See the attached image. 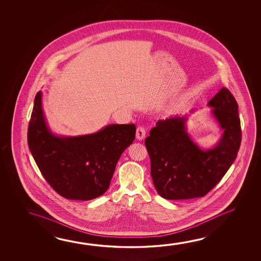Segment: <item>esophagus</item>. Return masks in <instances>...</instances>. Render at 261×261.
Instances as JSON below:
<instances>
[{
    "label": "esophagus",
    "mask_w": 261,
    "mask_h": 261,
    "mask_svg": "<svg viewBox=\"0 0 261 261\" xmlns=\"http://www.w3.org/2000/svg\"><path fill=\"white\" fill-rule=\"evenodd\" d=\"M136 137H137V140H139V141L144 140L145 137V129L144 128V127H142V126H139V127L137 129Z\"/></svg>",
    "instance_id": "34e87169"
}]
</instances>
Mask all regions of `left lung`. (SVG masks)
Masks as SVG:
<instances>
[{
    "instance_id": "1",
    "label": "left lung",
    "mask_w": 261,
    "mask_h": 261,
    "mask_svg": "<svg viewBox=\"0 0 261 261\" xmlns=\"http://www.w3.org/2000/svg\"><path fill=\"white\" fill-rule=\"evenodd\" d=\"M207 107H211L210 116L222 132L218 143L210 148H202L189 136L188 114L159 120L145 139L154 188L166 199L204 197L235 161L241 143L236 99L223 87Z\"/></svg>"
}]
</instances>
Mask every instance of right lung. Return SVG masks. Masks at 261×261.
I'll list each match as a JSON object with an SVG mask.
<instances>
[{
  "label": "right lung",
  "mask_w": 261,
  "mask_h": 261,
  "mask_svg": "<svg viewBox=\"0 0 261 261\" xmlns=\"http://www.w3.org/2000/svg\"><path fill=\"white\" fill-rule=\"evenodd\" d=\"M35 95L28 126V145L43 177L62 197L91 200L107 192L124 150L136 137V125L107 124L96 133L64 137L53 133Z\"/></svg>",
  "instance_id": "1"
}]
</instances>
